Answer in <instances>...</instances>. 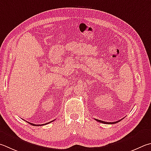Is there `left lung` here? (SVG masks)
Listing matches in <instances>:
<instances>
[{"label": "left lung", "mask_w": 151, "mask_h": 151, "mask_svg": "<svg viewBox=\"0 0 151 151\" xmlns=\"http://www.w3.org/2000/svg\"><path fill=\"white\" fill-rule=\"evenodd\" d=\"M95 120H96L97 122H100V123H106V124H114V123H117V122H120L121 121V120H119V121H117V122H104V121H101V120H99V119H95Z\"/></svg>", "instance_id": "obj_1"}]
</instances>
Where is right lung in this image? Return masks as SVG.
<instances>
[{
    "mask_svg": "<svg viewBox=\"0 0 151 151\" xmlns=\"http://www.w3.org/2000/svg\"><path fill=\"white\" fill-rule=\"evenodd\" d=\"M54 121V120H53ZM53 121H51V122H49V123H45V124H42V125H35V124H34V123H29V122H27V123H29L30 125H34V126H40V125H47V124H48V123H51V122H52Z\"/></svg>",
    "mask_w": 151,
    "mask_h": 151,
    "instance_id": "1",
    "label": "right lung"
}]
</instances>
